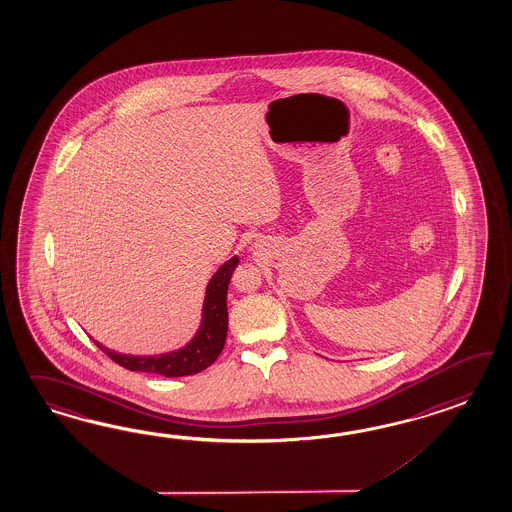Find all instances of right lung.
Segmentation results:
<instances>
[{
    "label": "right lung",
    "instance_id": "1",
    "mask_svg": "<svg viewBox=\"0 0 512 512\" xmlns=\"http://www.w3.org/2000/svg\"><path fill=\"white\" fill-rule=\"evenodd\" d=\"M238 256L230 258L219 271L212 276L206 287V298L203 306V322L191 343L162 356H125L103 345H96L116 361L123 369L160 374L166 378L191 376L201 370L208 369L219 354L223 352L228 330V309H226V291L230 284V276L238 267Z\"/></svg>",
    "mask_w": 512,
    "mask_h": 512
}]
</instances>
